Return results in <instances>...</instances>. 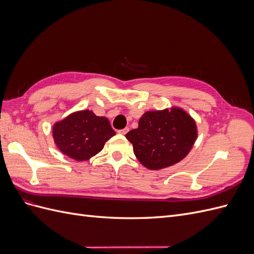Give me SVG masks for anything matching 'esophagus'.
Masks as SVG:
<instances>
[{"label":"esophagus","mask_w":254,"mask_h":254,"mask_svg":"<svg viewBox=\"0 0 254 254\" xmlns=\"http://www.w3.org/2000/svg\"><path fill=\"white\" fill-rule=\"evenodd\" d=\"M129 131V128H124V129H121V130H119V133H121V134H126L127 132Z\"/></svg>","instance_id":"34e87169"}]
</instances>
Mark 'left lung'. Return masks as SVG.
I'll return each instance as SVG.
<instances>
[{"label":"left lung","instance_id":"left-lung-1","mask_svg":"<svg viewBox=\"0 0 254 254\" xmlns=\"http://www.w3.org/2000/svg\"><path fill=\"white\" fill-rule=\"evenodd\" d=\"M137 160L149 170H162L187 157L197 139L195 121L180 108L145 112L139 127L126 134Z\"/></svg>","mask_w":254,"mask_h":254}]
</instances>
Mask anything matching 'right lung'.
I'll list each match as a JSON object with an SVG mask.
<instances>
[{
  "mask_svg": "<svg viewBox=\"0 0 254 254\" xmlns=\"http://www.w3.org/2000/svg\"><path fill=\"white\" fill-rule=\"evenodd\" d=\"M115 134L108 119L90 110L74 112L53 126V137L59 150L76 161H87L104 148Z\"/></svg>",
  "mask_w": 254,
  "mask_h": 254,
  "instance_id": "obj_1",
  "label": "right lung"
}]
</instances>
